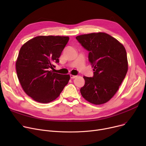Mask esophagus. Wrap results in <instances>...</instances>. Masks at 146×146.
I'll list each match as a JSON object with an SVG mask.
<instances>
[{"mask_svg":"<svg viewBox=\"0 0 146 146\" xmlns=\"http://www.w3.org/2000/svg\"><path fill=\"white\" fill-rule=\"evenodd\" d=\"M76 77H77V76H74V75H73V74H70V78L71 79H74Z\"/></svg>","mask_w":146,"mask_h":146,"instance_id":"34e87169","label":"esophagus"}]
</instances>
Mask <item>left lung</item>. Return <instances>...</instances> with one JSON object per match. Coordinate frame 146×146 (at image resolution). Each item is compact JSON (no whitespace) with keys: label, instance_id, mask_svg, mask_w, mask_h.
<instances>
[{"label":"left lung","instance_id":"1","mask_svg":"<svg viewBox=\"0 0 146 146\" xmlns=\"http://www.w3.org/2000/svg\"><path fill=\"white\" fill-rule=\"evenodd\" d=\"M89 52L94 68V76H83L85 85L80 89L88 102L101 105L109 101L116 94L128 71L125 48L117 40L104 33H91L76 37Z\"/></svg>","mask_w":146,"mask_h":146}]
</instances>
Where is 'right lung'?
I'll return each mask as SVG.
<instances>
[{"mask_svg": "<svg viewBox=\"0 0 146 146\" xmlns=\"http://www.w3.org/2000/svg\"><path fill=\"white\" fill-rule=\"evenodd\" d=\"M68 36H38L22 46L16 62L18 78L25 92L46 104L57 98L70 80L69 74L50 70L58 63Z\"/></svg>", "mask_w": 146, "mask_h": 146, "instance_id": "obj_1", "label": "right lung"}]
</instances>
